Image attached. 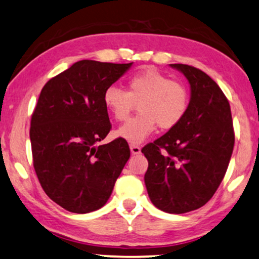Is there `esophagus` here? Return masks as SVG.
<instances>
[{
  "label": "esophagus",
  "mask_w": 259,
  "mask_h": 259,
  "mask_svg": "<svg viewBox=\"0 0 259 259\" xmlns=\"http://www.w3.org/2000/svg\"><path fill=\"white\" fill-rule=\"evenodd\" d=\"M130 151H131V154H133V155L140 154V152H141L140 145H137V144H130Z\"/></svg>",
  "instance_id": "obj_1"
}]
</instances>
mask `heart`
I'll list each match as a JSON object with an SVG mask.
<instances>
[{"mask_svg": "<svg viewBox=\"0 0 259 259\" xmlns=\"http://www.w3.org/2000/svg\"><path fill=\"white\" fill-rule=\"evenodd\" d=\"M137 102L140 112L116 131L130 143H141L157 124L164 130L176 126L187 114L189 92L183 83L149 67L129 76L126 90L111 85L103 94L104 107L116 121H125Z\"/></svg>", "mask_w": 259, "mask_h": 259, "instance_id": "obj_1", "label": "heart"}]
</instances>
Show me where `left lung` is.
Wrapping results in <instances>:
<instances>
[{"label": "left lung", "mask_w": 259, "mask_h": 259, "mask_svg": "<svg viewBox=\"0 0 259 259\" xmlns=\"http://www.w3.org/2000/svg\"><path fill=\"white\" fill-rule=\"evenodd\" d=\"M190 83L187 114L176 126L142 148L149 162L145 187L152 204L169 213H184L207 203L227 172L235 130L227 96L205 72L171 64Z\"/></svg>", "instance_id": "1"}]
</instances>
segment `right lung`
<instances>
[{
	"mask_svg": "<svg viewBox=\"0 0 259 259\" xmlns=\"http://www.w3.org/2000/svg\"><path fill=\"white\" fill-rule=\"evenodd\" d=\"M131 64L76 62L39 94L29 133L32 164L48 197L70 212L103 206L130 157L121 137L96 143L111 130L103 94Z\"/></svg>",
	"mask_w": 259,
	"mask_h": 259,
	"instance_id": "add662e5",
	"label": "right lung"
}]
</instances>
